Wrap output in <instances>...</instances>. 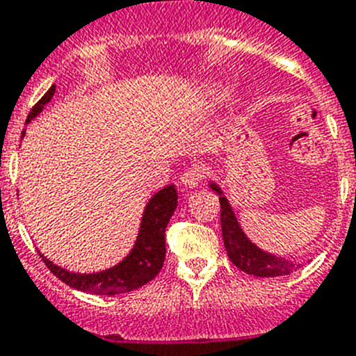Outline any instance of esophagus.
Segmentation results:
<instances>
[{"instance_id": "obj_1", "label": "esophagus", "mask_w": 356, "mask_h": 356, "mask_svg": "<svg viewBox=\"0 0 356 356\" xmlns=\"http://www.w3.org/2000/svg\"><path fill=\"white\" fill-rule=\"evenodd\" d=\"M180 180H181V184H184V187L195 188V187H200V185L203 184L204 172H203V169L197 168V165H195V168H188V169H185L184 172H181Z\"/></svg>"}]
</instances>
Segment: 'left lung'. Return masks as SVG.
Returning a JSON list of instances; mask_svg holds the SVG:
<instances>
[{"label":"left lung","instance_id":"1","mask_svg":"<svg viewBox=\"0 0 356 356\" xmlns=\"http://www.w3.org/2000/svg\"><path fill=\"white\" fill-rule=\"evenodd\" d=\"M208 185H210L211 191L218 194L224 247H226L227 256H229V259L233 261V265L236 268L254 277L289 275L293 270L298 268L300 265H295V263L288 261L286 257L266 252V250L259 249L256 243L250 242L249 236L243 233L242 226L238 222L236 215H234L227 197L224 195L222 188L218 187L215 181H208Z\"/></svg>","mask_w":356,"mask_h":356}]
</instances>
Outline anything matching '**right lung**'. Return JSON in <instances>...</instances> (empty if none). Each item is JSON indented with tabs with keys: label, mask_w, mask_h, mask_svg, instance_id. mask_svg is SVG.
I'll return each mask as SVG.
<instances>
[{
	"label": "right lung",
	"mask_w": 356,
	"mask_h": 356,
	"mask_svg": "<svg viewBox=\"0 0 356 356\" xmlns=\"http://www.w3.org/2000/svg\"><path fill=\"white\" fill-rule=\"evenodd\" d=\"M52 95H54V86L49 88L47 93L35 104V107L26 118V125L31 120L37 118L45 104L51 102ZM24 134L26 130H22L21 138H24ZM176 204H178V194H176V187L172 184L155 192L146 203L145 211H143L138 238H136L130 252L120 261L118 265L102 270V272H70V270L54 265L42 252L38 254L47 265V268L58 279L63 280L65 284L74 289L107 296L134 291V289L141 288L146 282H149L156 273L161 272L162 265H164L165 227H168L169 218L175 213Z\"/></svg>",
	"instance_id": "1"
}]
</instances>
